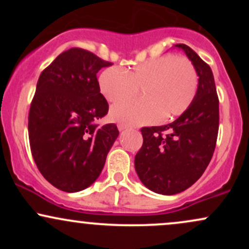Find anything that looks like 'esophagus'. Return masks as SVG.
<instances>
[{"mask_svg": "<svg viewBox=\"0 0 249 249\" xmlns=\"http://www.w3.org/2000/svg\"><path fill=\"white\" fill-rule=\"evenodd\" d=\"M126 128H127L126 125H124V124H118V130H119V131H124V130H126Z\"/></svg>", "mask_w": 249, "mask_h": 249, "instance_id": "34e87169", "label": "esophagus"}]
</instances>
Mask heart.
I'll use <instances>...</instances> for the list:
<instances>
[{"mask_svg": "<svg viewBox=\"0 0 249 249\" xmlns=\"http://www.w3.org/2000/svg\"><path fill=\"white\" fill-rule=\"evenodd\" d=\"M99 91L107 102H125L142 90L141 103L115 105L111 118L127 126L154 124L161 119L173 118L187 110L196 97L198 75L188 59L162 56L133 69L122 71L107 68L98 78Z\"/></svg>", "mask_w": 249, "mask_h": 249, "instance_id": "b5f03b06", "label": "heart"}]
</instances>
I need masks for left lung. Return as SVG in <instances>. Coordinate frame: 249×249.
<instances>
[{"instance_id": "8db88e82", "label": "left lung", "mask_w": 249, "mask_h": 249, "mask_svg": "<svg viewBox=\"0 0 249 249\" xmlns=\"http://www.w3.org/2000/svg\"><path fill=\"white\" fill-rule=\"evenodd\" d=\"M174 47L184 51L196 68V97L174 122L142 127L144 142L134 157L141 181L164 196L187 190L202 176L212 159L219 130V99L210 65L186 44Z\"/></svg>"}]
</instances>
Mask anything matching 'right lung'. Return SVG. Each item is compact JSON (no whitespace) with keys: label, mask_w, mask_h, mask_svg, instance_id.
<instances>
[{"label":"right lung","mask_w":249,"mask_h":249,"mask_svg":"<svg viewBox=\"0 0 249 249\" xmlns=\"http://www.w3.org/2000/svg\"><path fill=\"white\" fill-rule=\"evenodd\" d=\"M111 63L72 48L43 70L29 111L31 153L39 172L68 193L92 185L118 137L115 124L99 126L108 104L97 72Z\"/></svg>","instance_id":"add662e5"}]
</instances>
